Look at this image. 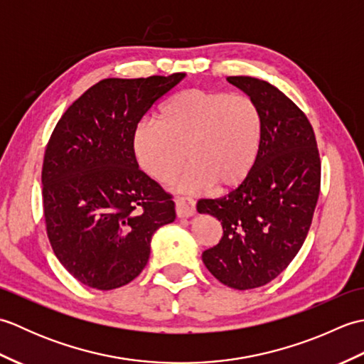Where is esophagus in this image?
I'll return each instance as SVG.
<instances>
[{"mask_svg":"<svg viewBox=\"0 0 364 364\" xmlns=\"http://www.w3.org/2000/svg\"><path fill=\"white\" fill-rule=\"evenodd\" d=\"M175 211L178 218H191V215L196 214V202L189 197L176 198Z\"/></svg>","mask_w":364,"mask_h":364,"instance_id":"obj_1","label":"esophagus"}]
</instances>
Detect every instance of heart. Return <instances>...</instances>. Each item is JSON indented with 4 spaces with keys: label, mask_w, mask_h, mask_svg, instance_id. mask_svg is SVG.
Listing matches in <instances>:
<instances>
[{
    "label": "heart",
    "mask_w": 364,
    "mask_h": 364,
    "mask_svg": "<svg viewBox=\"0 0 364 364\" xmlns=\"http://www.w3.org/2000/svg\"><path fill=\"white\" fill-rule=\"evenodd\" d=\"M158 122L139 123L133 134L139 166L156 183H172L188 158L181 189L227 192L257 164L264 125L250 97L188 89L162 105Z\"/></svg>",
    "instance_id": "1"
}]
</instances>
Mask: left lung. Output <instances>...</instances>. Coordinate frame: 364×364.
Masks as SVG:
<instances>
[{
	"label": "left lung",
	"instance_id": "1",
	"mask_svg": "<svg viewBox=\"0 0 364 364\" xmlns=\"http://www.w3.org/2000/svg\"><path fill=\"white\" fill-rule=\"evenodd\" d=\"M259 106L262 144L249 178L220 198H203L223 235L202 253L206 269L233 289L272 282L304 245L321 189V159L310 120L296 103L252 76H228Z\"/></svg>",
	"mask_w": 364,
	"mask_h": 364
}]
</instances>
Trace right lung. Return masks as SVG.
<instances>
[{
	"label": "right lung",
	"mask_w": 364,
	"mask_h": 364,
	"mask_svg": "<svg viewBox=\"0 0 364 364\" xmlns=\"http://www.w3.org/2000/svg\"><path fill=\"white\" fill-rule=\"evenodd\" d=\"M184 76L100 81L64 112L46 145V233L60 264L89 288L134 280L149 262L154 231L175 220L172 197L139 170L133 134Z\"/></svg>",
	"instance_id": "1"
}]
</instances>
